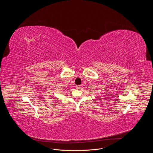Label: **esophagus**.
<instances>
[{
    "label": "esophagus",
    "instance_id": "34e87169",
    "mask_svg": "<svg viewBox=\"0 0 153 153\" xmlns=\"http://www.w3.org/2000/svg\"><path fill=\"white\" fill-rule=\"evenodd\" d=\"M76 87V89H81V85H77Z\"/></svg>",
    "mask_w": 153,
    "mask_h": 153
}]
</instances>
